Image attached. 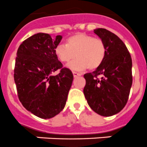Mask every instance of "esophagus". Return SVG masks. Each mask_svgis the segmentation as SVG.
I'll return each instance as SVG.
<instances>
[{
	"mask_svg": "<svg viewBox=\"0 0 147 147\" xmlns=\"http://www.w3.org/2000/svg\"><path fill=\"white\" fill-rule=\"evenodd\" d=\"M72 73H73L74 78H77V77H78V76H81V74L78 73V72H72Z\"/></svg>",
	"mask_w": 147,
	"mask_h": 147,
	"instance_id": "34e87169",
	"label": "esophagus"
}]
</instances>
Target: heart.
Masks as SVG:
<instances>
[{
  "label": "heart",
  "instance_id": "heart-1",
  "mask_svg": "<svg viewBox=\"0 0 147 147\" xmlns=\"http://www.w3.org/2000/svg\"><path fill=\"white\" fill-rule=\"evenodd\" d=\"M58 59L67 63L76 57L68 65L72 70H95L103 63L107 55L104 42L85 33H77L66 40V45L60 44L55 49Z\"/></svg>",
  "mask_w": 147,
  "mask_h": 147
}]
</instances>
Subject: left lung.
I'll return each mask as SVG.
<instances>
[{"mask_svg":"<svg viewBox=\"0 0 147 147\" xmlns=\"http://www.w3.org/2000/svg\"><path fill=\"white\" fill-rule=\"evenodd\" d=\"M94 32L105 43L107 55L100 66L84 75V94L94 112L109 117L121 112L127 103L132 84V58L124 43L114 33L103 28Z\"/></svg>","mask_w":147,"mask_h":147,"instance_id":"obj_1","label":"left lung"}]
</instances>
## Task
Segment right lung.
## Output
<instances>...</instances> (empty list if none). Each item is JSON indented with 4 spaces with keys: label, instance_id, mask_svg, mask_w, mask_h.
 <instances>
[{
    "label": "right lung",
    "instance_id": "1",
    "mask_svg": "<svg viewBox=\"0 0 147 147\" xmlns=\"http://www.w3.org/2000/svg\"><path fill=\"white\" fill-rule=\"evenodd\" d=\"M62 39L38 33L19 47L14 80L20 101L26 109L43 119L59 114L66 105L73 81L71 70L63 68L55 49ZM59 70L58 75L53 73Z\"/></svg>",
    "mask_w": 147,
    "mask_h": 147
}]
</instances>
